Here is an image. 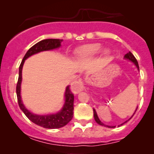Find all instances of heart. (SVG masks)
Here are the masks:
<instances>
[{
	"label": "heart",
	"instance_id": "heart-1",
	"mask_svg": "<svg viewBox=\"0 0 154 154\" xmlns=\"http://www.w3.org/2000/svg\"><path fill=\"white\" fill-rule=\"evenodd\" d=\"M101 48V45L99 44V43L84 45L76 51V57L80 60H86L94 58L100 54ZM102 54L105 57H107V56L109 55L110 51L108 49H103L102 51Z\"/></svg>",
	"mask_w": 154,
	"mask_h": 154
}]
</instances>
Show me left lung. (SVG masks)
I'll list each match as a JSON object with an SVG mask.
<instances>
[{"label":"left lung","instance_id":"1","mask_svg":"<svg viewBox=\"0 0 154 154\" xmlns=\"http://www.w3.org/2000/svg\"><path fill=\"white\" fill-rule=\"evenodd\" d=\"M124 58H125V60H129V61L131 62V63H133V64L135 65V66H136V67L137 68V69L139 71V63H138V62H137V60H136V59L135 58V57L133 55V54H132V53L130 52H130L127 53V54H125V57H124ZM137 109H138V106L136 107V110H135V112H134V113H133V115L135 114V112H136V110H137ZM93 112H94V120H95V122H97V123L98 124V125H101V126H104V127H109V128H114V127H116V126H109V125H104V124H103V122H101V121H100V119H99L98 116H97V112H96V111H95V109H93ZM133 115L131 116V118L133 117ZM131 118H130V119H129L128 120L126 121L125 122H124V123H122V125H120L119 126L124 125V124L126 123V122H128V121L130 120V119H131Z\"/></svg>","mask_w":154,"mask_h":154}]
</instances>
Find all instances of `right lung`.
I'll use <instances>...</instances> for the list:
<instances>
[{
  "instance_id": "obj_1",
  "label": "right lung",
  "mask_w": 154,
  "mask_h": 154,
  "mask_svg": "<svg viewBox=\"0 0 154 154\" xmlns=\"http://www.w3.org/2000/svg\"><path fill=\"white\" fill-rule=\"evenodd\" d=\"M63 39L48 38L38 42L31 47L26 53L19 66L18 80L16 86V94L18 105L26 116L35 125L47 129H58L66 126L72 119L74 114V94L71 91L69 86L66 87L65 91V101L61 109L57 113L48 115H38L31 112L24 105L21 96V85L22 81V68L25 60L31 56L42 51H51L60 48Z\"/></svg>"
}]
</instances>
